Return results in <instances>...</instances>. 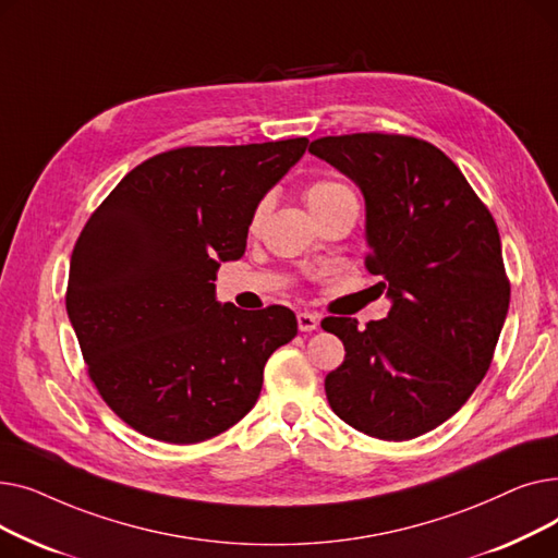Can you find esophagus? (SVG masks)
Returning a JSON list of instances; mask_svg holds the SVG:
<instances>
[{"mask_svg":"<svg viewBox=\"0 0 558 558\" xmlns=\"http://www.w3.org/2000/svg\"><path fill=\"white\" fill-rule=\"evenodd\" d=\"M296 318H299V330L301 332H312V330L318 328V316L312 314V312H299Z\"/></svg>","mask_w":558,"mask_h":558,"instance_id":"34e87169","label":"esophagus"}]
</instances>
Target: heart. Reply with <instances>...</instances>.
I'll return each mask as SVG.
<instances>
[{
    "label": "heart",
    "instance_id": "heart-1",
    "mask_svg": "<svg viewBox=\"0 0 558 558\" xmlns=\"http://www.w3.org/2000/svg\"><path fill=\"white\" fill-rule=\"evenodd\" d=\"M303 194H305V201H307V205L316 217L328 213L330 208H335V205H339L348 198H355L353 190H350L345 183H341L337 179H314L305 185ZM267 210H269V198H259L255 203L251 217H248V230L251 232H255L259 228L264 217H267Z\"/></svg>",
    "mask_w": 558,
    "mask_h": 558
}]
</instances>
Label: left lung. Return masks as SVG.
<instances>
[{"label":"left lung","instance_id":"left-lung-1","mask_svg":"<svg viewBox=\"0 0 558 558\" xmlns=\"http://www.w3.org/2000/svg\"><path fill=\"white\" fill-rule=\"evenodd\" d=\"M366 198L364 259L393 301L383 320L328 316L345 357L326 375L332 412L385 441L416 438L457 414L486 375L511 284L500 232L438 146L398 133L328 135L310 144Z\"/></svg>","mask_w":558,"mask_h":558}]
</instances>
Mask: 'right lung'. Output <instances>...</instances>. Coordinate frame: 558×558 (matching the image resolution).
Listing matches in <instances>:
<instances>
[{"label":"right lung","instance_id":"right-lung-1","mask_svg":"<svg viewBox=\"0 0 558 558\" xmlns=\"http://www.w3.org/2000/svg\"><path fill=\"white\" fill-rule=\"evenodd\" d=\"M310 140L181 146L131 169L83 226L65 305L93 385L126 425L187 446L240 423L264 364L299 332L289 307L219 305V262Z\"/></svg>","mask_w":558,"mask_h":558}]
</instances>
